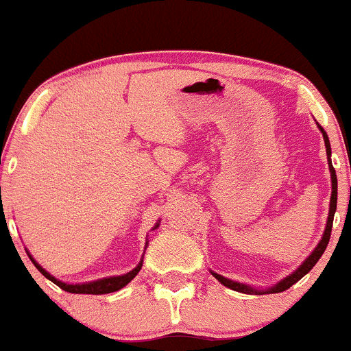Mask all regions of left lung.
I'll return each mask as SVG.
<instances>
[{"mask_svg":"<svg viewBox=\"0 0 351 351\" xmlns=\"http://www.w3.org/2000/svg\"><path fill=\"white\" fill-rule=\"evenodd\" d=\"M317 128H319V130H321L322 138H324L326 155H328V167H329V172H331V199H329V213H328V220H326V228H324V234H322L321 241H319V244L315 245L314 251H312L311 254H308L307 258H305V261L302 263V265L298 266V268L295 269L293 273H290L289 276H285V278L280 280V282L275 283V285H273V287H268V289H256V287L247 285V283H241V282H235V280L225 278V276L218 275V273L211 271V269H210L211 275H213L215 278H217L218 282L221 283V285L227 287V289L235 290V292H241V293H251V295H265V293L285 292V290H289L290 287L295 285V283H297L300 278H304V276L307 275V273L311 271L312 268H314L315 263H317L319 259H321L322 252H324L326 247H328L329 237H331L332 218H335V213H336V201H338V179H336L335 167H332V164H331V143H329V138H328V134H326V131L322 130V128L319 126V124H317Z\"/></svg>","mask_w":351,"mask_h":351,"instance_id":"obj_1","label":"left lung"}]
</instances>
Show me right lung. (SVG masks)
Wrapping results in <instances>:
<instances>
[{
  "mask_svg": "<svg viewBox=\"0 0 351 351\" xmlns=\"http://www.w3.org/2000/svg\"><path fill=\"white\" fill-rule=\"evenodd\" d=\"M158 225H160V220L155 223V227L152 228V230H155V228H158ZM148 247V241L147 244H145V249ZM27 251V249H25ZM27 256L30 258V261L34 263V266H36L37 269H39L40 273H43L44 276H46L47 280H51L53 283H56L59 289H62L64 292H69V293H90V295H102V293H112V292H117V290L124 289V287L128 285V283L131 282V280L134 278V276L140 273L141 266H143V258H141V261L138 263L136 268L131 269L130 273H124V275H119V276H107V278H99V280H93V282H85V283H66V282H61V280H58L56 276L51 275L49 271H46V269L43 268V266L39 265V263L36 261V259L32 258V254H30L29 251H27Z\"/></svg>",
  "mask_w": 351,
  "mask_h": 351,
  "instance_id": "right-lung-1",
  "label": "right lung"
}]
</instances>
